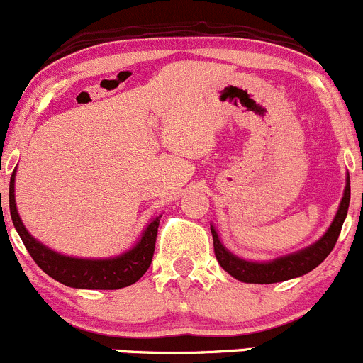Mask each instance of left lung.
<instances>
[{"instance_id": "1", "label": "left lung", "mask_w": 363, "mask_h": 363, "mask_svg": "<svg viewBox=\"0 0 363 363\" xmlns=\"http://www.w3.org/2000/svg\"><path fill=\"white\" fill-rule=\"evenodd\" d=\"M350 173H346V186L342 192V199L339 203L337 211H335L334 220L325 230V234L318 241L313 245L306 246V248L298 250V252L286 253V255L276 257L271 260H246L238 257L230 250L223 246L222 239H220L218 233H216L215 225L211 227V236H213V246H215V255L218 264L222 265L223 271L229 272L233 278L239 279L242 283H259V285H269V283H279L286 281V279L298 278L313 269L318 267L332 252V248L337 242L339 234H341L342 223H345L346 215H348L350 206Z\"/></svg>"}]
</instances>
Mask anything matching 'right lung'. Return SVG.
<instances>
[{"label":"right lung","instance_id":"right-lung-1","mask_svg":"<svg viewBox=\"0 0 363 363\" xmlns=\"http://www.w3.org/2000/svg\"><path fill=\"white\" fill-rule=\"evenodd\" d=\"M15 174H17V167L10 178L9 190L10 215H12L13 227L33 260L55 281L71 286V289L118 290L136 283L150 267L155 250L157 229H159V220L162 215H157L155 218H152L150 223L141 233V236L138 238V241L134 242V246H130L121 255L104 257V259H87V257L84 259V257L65 255V253H59L45 246L22 223L21 215L17 211V204H15Z\"/></svg>","mask_w":363,"mask_h":363}]
</instances>
